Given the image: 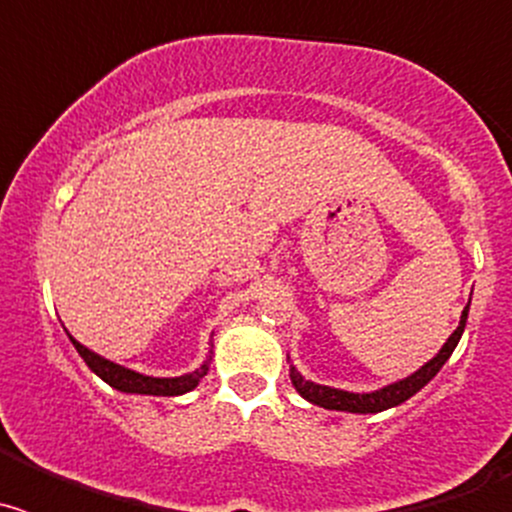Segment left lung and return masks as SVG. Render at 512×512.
<instances>
[{
	"label": "left lung",
	"mask_w": 512,
	"mask_h": 512,
	"mask_svg": "<svg viewBox=\"0 0 512 512\" xmlns=\"http://www.w3.org/2000/svg\"><path fill=\"white\" fill-rule=\"evenodd\" d=\"M467 315H469V305L464 307V312H461L459 328L451 333L449 341L443 343L441 351H438V354L433 356L428 364L420 366L418 372L410 374V377L400 379V382H395V384H387V387H382V390H377V392L356 395V392L333 390V387H323V384L307 382L302 374H297L295 366L289 369V377H292L295 390L300 392L305 400H310L312 405H320V408H328V410H346V413H382V410L395 408V405L405 402L408 397H413L415 392L423 390L425 384L436 377L438 369H441V366L449 361V356L454 354L456 343H459L461 333H464V325H467Z\"/></svg>",
	"instance_id": "left-lung-1"
}]
</instances>
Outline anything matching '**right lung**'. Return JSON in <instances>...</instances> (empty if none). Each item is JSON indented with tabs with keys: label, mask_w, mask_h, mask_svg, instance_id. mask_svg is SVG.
<instances>
[{
	"label": "right lung",
	"mask_w": 512,
	"mask_h": 512,
	"mask_svg": "<svg viewBox=\"0 0 512 512\" xmlns=\"http://www.w3.org/2000/svg\"><path fill=\"white\" fill-rule=\"evenodd\" d=\"M71 343H74L81 359L87 361V366L97 374V377H102L104 382L110 384V387H115V390L133 392V395H156V397L184 395V392L194 390V387L200 384V379L207 374V364H202L197 372L184 374V377H174V379L146 377V374H138L133 372V369H125V366L102 359V356L89 351L87 346H81V343L74 341V338H71Z\"/></svg>",
	"instance_id": "right-lung-1"
}]
</instances>
